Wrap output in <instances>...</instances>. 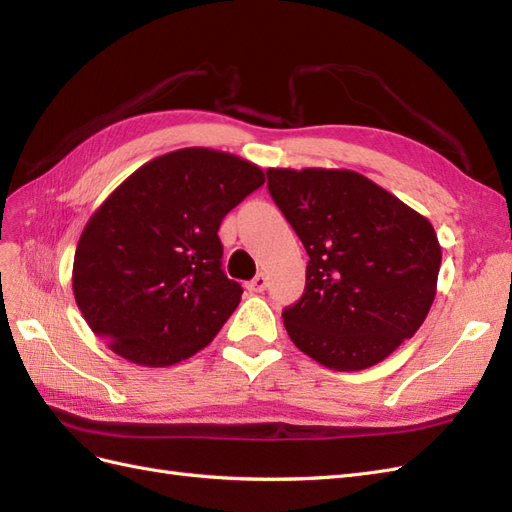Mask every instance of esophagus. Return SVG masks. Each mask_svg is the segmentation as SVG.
Segmentation results:
<instances>
[{"mask_svg":"<svg viewBox=\"0 0 512 512\" xmlns=\"http://www.w3.org/2000/svg\"><path fill=\"white\" fill-rule=\"evenodd\" d=\"M267 286H269L267 275L265 273H258L254 280L247 284V290H250V292H262V290H267Z\"/></svg>","mask_w":512,"mask_h":512,"instance_id":"34e87169","label":"esophagus"}]
</instances>
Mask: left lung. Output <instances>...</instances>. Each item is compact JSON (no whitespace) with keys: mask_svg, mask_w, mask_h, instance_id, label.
<instances>
[{"mask_svg":"<svg viewBox=\"0 0 512 512\" xmlns=\"http://www.w3.org/2000/svg\"><path fill=\"white\" fill-rule=\"evenodd\" d=\"M269 194L309 256L305 292L284 327L320 365L384 361L425 322L442 247L421 213L344 168H269Z\"/></svg>","mask_w":512,"mask_h":512,"instance_id":"left-lung-1","label":"left lung"}]
</instances>
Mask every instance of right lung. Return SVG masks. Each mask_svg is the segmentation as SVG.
<instances>
[{
    "mask_svg": "<svg viewBox=\"0 0 512 512\" xmlns=\"http://www.w3.org/2000/svg\"><path fill=\"white\" fill-rule=\"evenodd\" d=\"M262 183L256 164L205 147L134 170L76 245L72 290L89 329L145 367L203 350L243 294L222 271L220 224Z\"/></svg>",
    "mask_w": 512,
    "mask_h": 512,
    "instance_id": "1",
    "label": "right lung"
}]
</instances>
